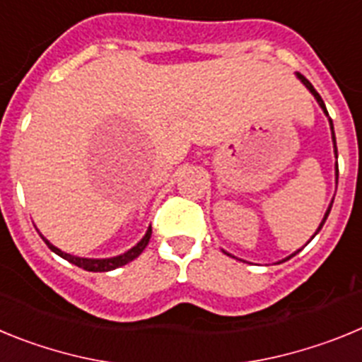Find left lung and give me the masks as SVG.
Here are the masks:
<instances>
[{"label":"left lung","mask_w":362,"mask_h":362,"mask_svg":"<svg viewBox=\"0 0 362 362\" xmlns=\"http://www.w3.org/2000/svg\"><path fill=\"white\" fill-rule=\"evenodd\" d=\"M297 78H299V79H300V81L305 83V85H306V88H308V90H310V92H312V94H313V98L317 99V103H319V105H321V108H322V110H325V114H326V116H328V112H326V107H325V101H322V99H321V95H319V94H317V90H315V88H313V86H312V83H310V81H308V79H306V78H305V76H303V74H297ZM330 129H332V137H334V148H335V158H337V145H335V134H334V123H332V119H330ZM335 175H337V179H339V166H337V165H335ZM330 210H332V204H330V206H328V210H326V214H325V219H322V223H321V225H319L317 232H319V230H321V228H322V225H325V221H326V217H328V214H330ZM317 232H315V233H317ZM297 252H299V250H297ZM297 252H296V254H297ZM296 254H292V255H290V257H293V255H296ZM290 257H288V259H290Z\"/></svg>","instance_id":"1"}]
</instances>
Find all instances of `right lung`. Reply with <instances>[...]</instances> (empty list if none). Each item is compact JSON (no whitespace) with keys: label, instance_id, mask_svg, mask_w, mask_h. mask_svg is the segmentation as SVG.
Masks as SVG:
<instances>
[{"label":"right lung","instance_id":"add662e5","mask_svg":"<svg viewBox=\"0 0 362 362\" xmlns=\"http://www.w3.org/2000/svg\"><path fill=\"white\" fill-rule=\"evenodd\" d=\"M150 235H152V228L146 230L145 238L141 239V241L137 243L134 248H130L129 252H124V254L117 255V257H110V259H85V257H76V255H70V254H65V252H62L59 248H56L54 245H50L47 239L43 238V241L47 243V246H49L50 250L56 252L57 255H62L63 259H66L69 263L76 264V267L83 268V270L86 272H110V270H116V268L123 267V264L130 263V261H134V259L137 257V255L141 254L143 250L146 248V245H148L150 241Z\"/></svg>","mask_w":362,"mask_h":362}]
</instances>
